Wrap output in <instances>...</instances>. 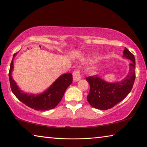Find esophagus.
<instances>
[{"label": "esophagus", "mask_w": 147, "mask_h": 147, "mask_svg": "<svg viewBox=\"0 0 147 147\" xmlns=\"http://www.w3.org/2000/svg\"><path fill=\"white\" fill-rule=\"evenodd\" d=\"M73 80L74 82H77L80 80L81 79L80 71V70H78V69H76V70L73 72Z\"/></svg>", "instance_id": "1"}]
</instances>
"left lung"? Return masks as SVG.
I'll return each instance as SVG.
<instances>
[{
	"label": "left lung",
	"mask_w": 147,
	"mask_h": 147,
	"mask_svg": "<svg viewBox=\"0 0 147 147\" xmlns=\"http://www.w3.org/2000/svg\"><path fill=\"white\" fill-rule=\"evenodd\" d=\"M124 57L131 61L127 76L116 83H108L97 76L87 77L90 86L87 100L91 106L108 109L120 102L130 93L136 79V61L134 54L125 48Z\"/></svg>",
	"instance_id": "obj_1"
}]
</instances>
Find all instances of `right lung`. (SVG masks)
I'll return each instance as SVG.
<instances>
[{"label": "right lung", "mask_w": 147, "mask_h": 147, "mask_svg": "<svg viewBox=\"0 0 147 147\" xmlns=\"http://www.w3.org/2000/svg\"><path fill=\"white\" fill-rule=\"evenodd\" d=\"M16 54H14L13 57ZM13 68V62L12 59L9 71V79L11 91L20 101L35 110H48L55 108L61 101L66 89L73 82V75L71 73L64 74L59 76L44 93L37 95L28 94L19 90L16 82L12 78L11 71Z\"/></svg>", "instance_id": "obj_1"}]
</instances>
